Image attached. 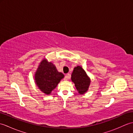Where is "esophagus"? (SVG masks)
<instances>
[{"label": "esophagus", "mask_w": 133, "mask_h": 133, "mask_svg": "<svg viewBox=\"0 0 133 133\" xmlns=\"http://www.w3.org/2000/svg\"><path fill=\"white\" fill-rule=\"evenodd\" d=\"M70 77H71V75H70V74H66V76H65L64 78V81H67V80H68V79L70 78Z\"/></svg>", "instance_id": "obj_1"}]
</instances>
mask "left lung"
<instances>
[{
  "mask_svg": "<svg viewBox=\"0 0 133 133\" xmlns=\"http://www.w3.org/2000/svg\"><path fill=\"white\" fill-rule=\"evenodd\" d=\"M71 79L75 84L79 94L82 95L88 91L91 79L82 67L80 66L75 67L72 72Z\"/></svg>",
  "mask_w": 133,
  "mask_h": 133,
  "instance_id": "8db88e82",
  "label": "left lung"
}]
</instances>
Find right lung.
I'll use <instances>...</instances> for the list:
<instances>
[{
  "mask_svg": "<svg viewBox=\"0 0 133 133\" xmlns=\"http://www.w3.org/2000/svg\"><path fill=\"white\" fill-rule=\"evenodd\" d=\"M64 77L63 74L58 71L54 64L44 58L35 72V83L42 92L50 95Z\"/></svg>",
  "mask_w": 133,
  "mask_h": 133,
  "instance_id": "add662e5",
  "label": "right lung"
}]
</instances>
